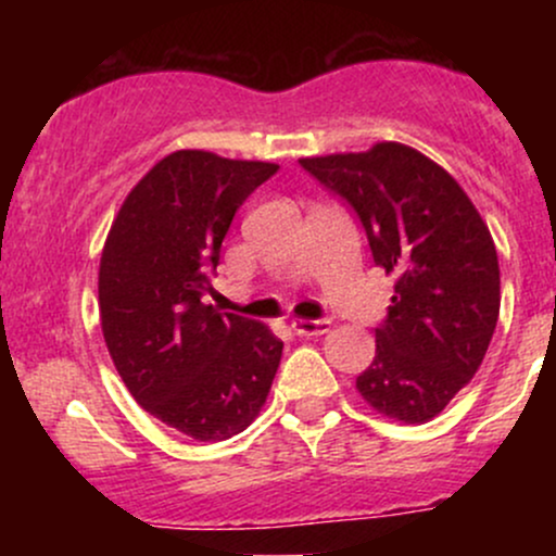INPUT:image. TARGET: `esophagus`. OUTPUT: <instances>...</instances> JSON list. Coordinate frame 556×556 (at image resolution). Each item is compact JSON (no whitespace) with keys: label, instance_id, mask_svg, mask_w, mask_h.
Returning <instances> with one entry per match:
<instances>
[{"label":"esophagus","instance_id":"obj_1","mask_svg":"<svg viewBox=\"0 0 556 556\" xmlns=\"http://www.w3.org/2000/svg\"><path fill=\"white\" fill-rule=\"evenodd\" d=\"M329 324L327 318H314V321H308V318H292V331H295L298 337H321L329 331Z\"/></svg>","mask_w":556,"mask_h":556}]
</instances>
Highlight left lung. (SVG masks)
I'll list each match as a JSON object with an SVG mask.
<instances>
[{
	"label": "left lung",
	"instance_id": "1",
	"mask_svg": "<svg viewBox=\"0 0 556 556\" xmlns=\"http://www.w3.org/2000/svg\"><path fill=\"white\" fill-rule=\"evenodd\" d=\"M366 229L374 264L394 274L374 363L355 387L374 410L426 424L473 379L500 318L489 227L450 172L402 143L300 159Z\"/></svg>",
	"mask_w": 556,
	"mask_h": 556
}]
</instances>
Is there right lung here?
Here are the masks:
<instances>
[{
    "label": "right lung",
    "instance_id": "obj_1",
    "mask_svg": "<svg viewBox=\"0 0 556 556\" xmlns=\"http://www.w3.org/2000/svg\"><path fill=\"white\" fill-rule=\"evenodd\" d=\"M277 169L175 151L127 193L101 253V331L114 368L146 413L198 442L245 431L282 358L269 327L203 300L235 212Z\"/></svg>",
    "mask_w": 556,
    "mask_h": 556
}]
</instances>
